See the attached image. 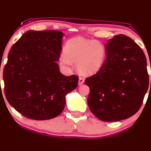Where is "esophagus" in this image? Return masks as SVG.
Here are the masks:
<instances>
[{"label": "esophagus", "mask_w": 151, "mask_h": 151, "mask_svg": "<svg viewBox=\"0 0 151 151\" xmlns=\"http://www.w3.org/2000/svg\"><path fill=\"white\" fill-rule=\"evenodd\" d=\"M83 82H84V79L83 77H79V81H78V83L79 85L83 84Z\"/></svg>", "instance_id": "34e87169"}]
</instances>
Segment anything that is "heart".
Segmentation results:
<instances>
[{"mask_svg":"<svg viewBox=\"0 0 151 151\" xmlns=\"http://www.w3.org/2000/svg\"><path fill=\"white\" fill-rule=\"evenodd\" d=\"M65 54L60 56V63L65 67L77 63L78 72L82 75H92L102 68L107 50L104 43L94 39L77 37L69 40L65 46Z\"/></svg>","mask_w":151,"mask_h":151,"instance_id":"heart-1","label":"heart"}]
</instances>
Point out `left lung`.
Masks as SVG:
<instances>
[{
  "mask_svg": "<svg viewBox=\"0 0 151 151\" xmlns=\"http://www.w3.org/2000/svg\"><path fill=\"white\" fill-rule=\"evenodd\" d=\"M105 47L102 68L85 79L90 88L87 102L101 120H122L137 113L143 103L149 83L146 58L139 45L123 34L109 40Z\"/></svg>",
  "mask_w": 151,
  "mask_h": 151,
  "instance_id": "1",
  "label": "left lung"
}]
</instances>
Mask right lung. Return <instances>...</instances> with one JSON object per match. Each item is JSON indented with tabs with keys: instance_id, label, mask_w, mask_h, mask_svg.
Instances as JSON below:
<instances>
[{
	"instance_id": "1",
	"label": "right lung",
	"mask_w": 151,
	"mask_h": 151,
	"mask_svg": "<svg viewBox=\"0 0 151 151\" xmlns=\"http://www.w3.org/2000/svg\"><path fill=\"white\" fill-rule=\"evenodd\" d=\"M60 31H28L12 45L3 70L5 96L18 112L29 119L57 117L65 96L77 88L79 78L60 72L56 63L62 50Z\"/></svg>"
}]
</instances>
